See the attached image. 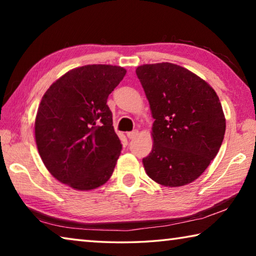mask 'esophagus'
I'll use <instances>...</instances> for the list:
<instances>
[{"instance_id":"esophagus-1","label":"esophagus","mask_w":256,"mask_h":256,"mask_svg":"<svg viewBox=\"0 0 256 256\" xmlns=\"http://www.w3.org/2000/svg\"><path fill=\"white\" fill-rule=\"evenodd\" d=\"M138 134V130H134V131H132V132H128V138H130V140H133L134 138H136V136Z\"/></svg>"}]
</instances>
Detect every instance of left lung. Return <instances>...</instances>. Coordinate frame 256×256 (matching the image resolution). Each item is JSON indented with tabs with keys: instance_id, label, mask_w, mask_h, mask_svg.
<instances>
[{
	"instance_id": "left-lung-1",
	"label": "left lung",
	"mask_w": 256,
	"mask_h": 256,
	"mask_svg": "<svg viewBox=\"0 0 256 256\" xmlns=\"http://www.w3.org/2000/svg\"><path fill=\"white\" fill-rule=\"evenodd\" d=\"M154 122L146 172L164 186L178 188L202 175L222 146L226 120L219 97L188 68L172 63L136 68Z\"/></svg>"
}]
</instances>
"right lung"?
Segmentation results:
<instances>
[{
    "instance_id": "1",
    "label": "right lung",
    "mask_w": 256,
    "mask_h": 256,
    "mask_svg": "<svg viewBox=\"0 0 256 256\" xmlns=\"http://www.w3.org/2000/svg\"><path fill=\"white\" fill-rule=\"evenodd\" d=\"M125 73L106 64L76 68L42 96L34 136L42 162L60 183L89 190L110 178L122 144L107 98Z\"/></svg>"
}]
</instances>
